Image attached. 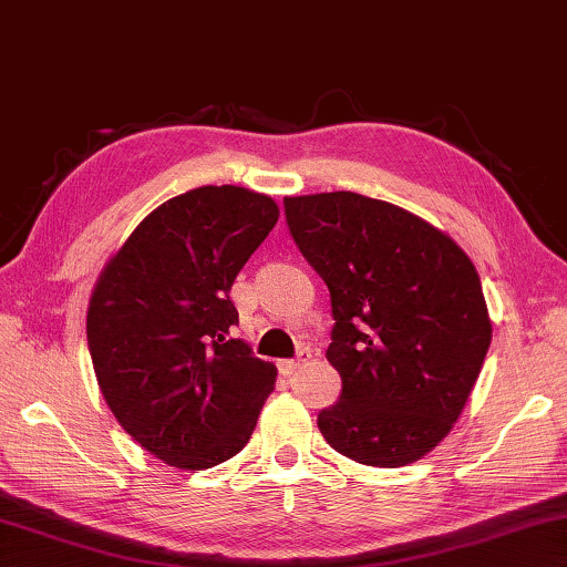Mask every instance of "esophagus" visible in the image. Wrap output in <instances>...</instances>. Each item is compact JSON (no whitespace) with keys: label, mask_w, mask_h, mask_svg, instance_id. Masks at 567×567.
<instances>
[{"label":"esophagus","mask_w":567,"mask_h":567,"mask_svg":"<svg viewBox=\"0 0 567 567\" xmlns=\"http://www.w3.org/2000/svg\"><path fill=\"white\" fill-rule=\"evenodd\" d=\"M310 357H312V354L307 352V349H300V352H297L295 359H285V362H280V372H282L285 377L297 374L307 362H310Z\"/></svg>","instance_id":"34e87169"}]
</instances>
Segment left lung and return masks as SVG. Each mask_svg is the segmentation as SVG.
Segmentation results:
<instances>
[{"label":"left lung","instance_id":"8db88e82","mask_svg":"<svg viewBox=\"0 0 567 567\" xmlns=\"http://www.w3.org/2000/svg\"><path fill=\"white\" fill-rule=\"evenodd\" d=\"M285 215L332 297L342 396L319 431L364 466L419 461L454 429L488 352L476 267L419 215L359 193L285 198Z\"/></svg>","mask_w":567,"mask_h":567}]
</instances>
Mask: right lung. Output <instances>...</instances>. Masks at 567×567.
Wrapping results in <instances>:
<instances>
[{
	"mask_svg": "<svg viewBox=\"0 0 567 567\" xmlns=\"http://www.w3.org/2000/svg\"><path fill=\"white\" fill-rule=\"evenodd\" d=\"M280 208L240 185H203L158 205L101 270L86 315L101 394L123 431L168 466L240 454L277 369L230 339V287Z\"/></svg>",
	"mask_w": 567,
	"mask_h": 567,
	"instance_id": "add662e5",
	"label": "right lung"
}]
</instances>
